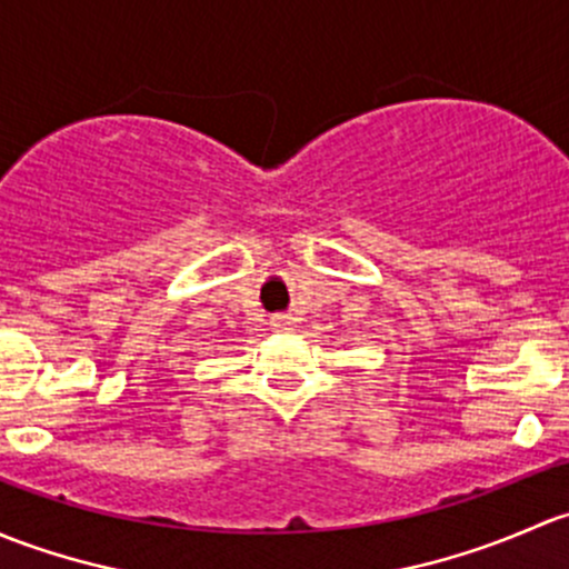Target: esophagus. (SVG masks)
Returning a JSON list of instances; mask_svg holds the SVG:
<instances>
[{
  "instance_id": "obj_1",
  "label": "esophagus",
  "mask_w": 569,
  "mask_h": 569,
  "mask_svg": "<svg viewBox=\"0 0 569 569\" xmlns=\"http://www.w3.org/2000/svg\"><path fill=\"white\" fill-rule=\"evenodd\" d=\"M273 326H287V320L284 318H277V320H273Z\"/></svg>"
}]
</instances>
